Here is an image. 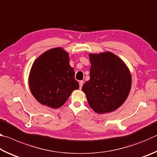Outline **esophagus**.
I'll return each instance as SVG.
<instances>
[{
	"label": "esophagus",
	"mask_w": 157,
	"mask_h": 157,
	"mask_svg": "<svg viewBox=\"0 0 157 157\" xmlns=\"http://www.w3.org/2000/svg\"><path fill=\"white\" fill-rule=\"evenodd\" d=\"M79 89H82V85H83V84H84V81H79Z\"/></svg>",
	"instance_id": "esophagus-1"
}]
</instances>
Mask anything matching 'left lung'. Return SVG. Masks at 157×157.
Masks as SVG:
<instances>
[{
  "label": "left lung",
  "mask_w": 157,
  "mask_h": 157,
  "mask_svg": "<svg viewBox=\"0 0 157 157\" xmlns=\"http://www.w3.org/2000/svg\"><path fill=\"white\" fill-rule=\"evenodd\" d=\"M90 79L82 91L93 110L98 113L115 111L129 94L132 77L128 68L112 52L90 54Z\"/></svg>",
  "instance_id": "1"
}]
</instances>
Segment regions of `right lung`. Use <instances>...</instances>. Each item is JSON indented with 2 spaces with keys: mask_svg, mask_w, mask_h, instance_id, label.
Instances as JSON below:
<instances>
[{
  "mask_svg": "<svg viewBox=\"0 0 157 157\" xmlns=\"http://www.w3.org/2000/svg\"><path fill=\"white\" fill-rule=\"evenodd\" d=\"M32 94L41 104L57 109L79 89L67 52L61 48L45 52L34 61L29 76Z\"/></svg>",
  "mask_w": 157,
  "mask_h": 157,
  "instance_id": "add662e5",
  "label": "right lung"
}]
</instances>
